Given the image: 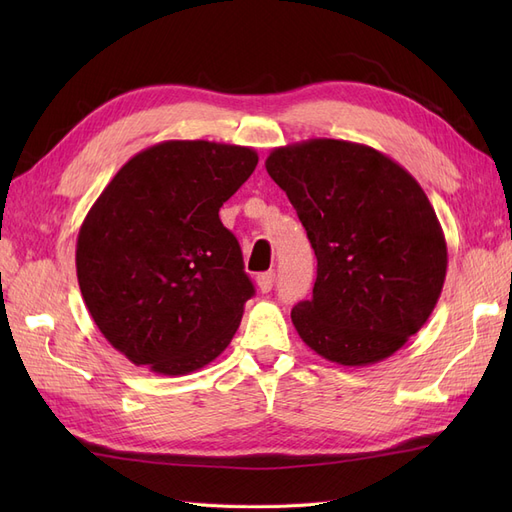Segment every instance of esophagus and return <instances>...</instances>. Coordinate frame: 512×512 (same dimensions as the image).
Listing matches in <instances>:
<instances>
[{
    "label": "esophagus",
    "mask_w": 512,
    "mask_h": 512,
    "mask_svg": "<svg viewBox=\"0 0 512 512\" xmlns=\"http://www.w3.org/2000/svg\"><path fill=\"white\" fill-rule=\"evenodd\" d=\"M256 282H258V288H260V292H271V288H273V282H275V273H273V271L260 273V275L256 277Z\"/></svg>",
    "instance_id": "1"
}]
</instances>
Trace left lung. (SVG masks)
I'll return each instance as SVG.
<instances>
[{
    "mask_svg": "<svg viewBox=\"0 0 512 512\" xmlns=\"http://www.w3.org/2000/svg\"><path fill=\"white\" fill-rule=\"evenodd\" d=\"M297 209L318 260L312 299L292 309L322 359H389L421 331L446 277V239L418 181L374 147L309 138L265 162Z\"/></svg>",
    "mask_w": 512,
    "mask_h": 512,
    "instance_id": "1",
    "label": "left lung"
}]
</instances>
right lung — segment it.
<instances>
[{"label": "right lung", "instance_id": "right-lung-1", "mask_svg": "<svg viewBox=\"0 0 512 512\" xmlns=\"http://www.w3.org/2000/svg\"><path fill=\"white\" fill-rule=\"evenodd\" d=\"M252 147L164 141L106 185L76 239V277L96 327L153 374L209 365L254 294L220 207L254 173Z\"/></svg>", "mask_w": 512, "mask_h": 512}]
</instances>
